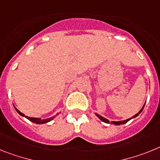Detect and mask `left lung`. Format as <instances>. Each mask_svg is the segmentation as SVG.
I'll list each match as a JSON object with an SVG mask.
<instances>
[{"label": "left lung", "mask_w": 160, "mask_h": 160, "mask_svg": "<svg viewBox=\"0 0 160 160\" xmlns=\"http://www.w3.org/2000/svg\"><path fill=\"white\" fill-rule=\"evenodd\" d=\"M144 106H145V104H144V105H143V106H142V109H140L139 112H138V113H136V114L134 115V116L132 117V118H128V119H126V120H123V121H118V122H115V121H112V122H112V123H113V125H115V126H120V125L126 124V122H129V121H130V120H131V119L134 118H136V117H138V115H139L140 113H141L142 111V109H143ZM95 114H96V116H97V118H98L100 119V120L102 121V122H105V123H109V121L108 120V119L105 118H104V117L101 116V115H100V114H97V113H95Z\"/></svg>", "instance_id": "8db88e82"}]
</instances>
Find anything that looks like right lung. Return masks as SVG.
Segmentation results:
<instances>
[{"instance_id":"obj_1","label":"right lung","mask_w":160,"mask_h":160,"mask_svg":"<svg viewBox=\"0 0 160 160\" xmlns=\"http://www.w3.org/2000/svg\"><path fill=\"white\" fill-rule=\"evenodd\" d=\"M14 109H16V111L18 112V113H19V114L21 115V116L22 117H25L26 118H27L28 120H30V122H34V123H36V124H44V123H47V122H51V120H53L54 118H55V117L57 116V115L59 114V113H57L55 116L54 117H51V118H46V119H42V118H30V117H28V116H26V115L24 114V113H22V112H20V111L18 110V109H17L16 107H14Z\"/></svg>"}]
</instances>
